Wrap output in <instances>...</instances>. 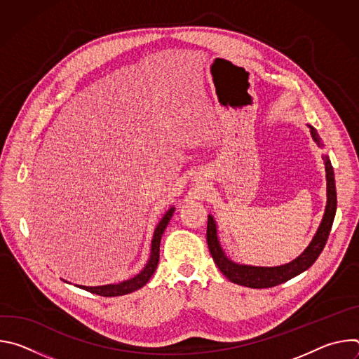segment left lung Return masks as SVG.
<instances>
[{
  "label": "left lung",
  "instance_id": "8db88e82",
  "mask_svg": "<svg viewBox=\"0 0 359 359\" xmlns=\"http://www.w3.org/2000/svg\"><path fill=\"white\" fill-rule=\"evenodd\" d=\"M311 136L314 142L323 147V142L311 125H309ZM324 165H325V177H327V206L325 212L323 216V220L310 241V244L306 245V248L298 255L297 259L292 262L283 264V266H276V267H260V266H248V264H238L233 260H230L217 236V223L212 215H209L208 220V244L212 257L215 260V264L219 267V270L234 284L250 287V288H269V287H276L278 284H283L292 277L304 273L305 270H309L316 260L318 259V255L325 247V243L328 240L335 212H337V189H335V177H334V169L331 165V161L327 155L323 156Z\"/></svg>",
  "mask_w": 359,
  "mask_h": 359
}]
</instances>
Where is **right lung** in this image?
<instances>
[{
  "instance_id": "1",
  "label": "right lung",
  "mask_w": 359,
  "mask_h": 359,
  "mask_svg": "<svg viewBox=\"0 0 359 359\" xmlns=\"http://www.w3.org/2000/svg\"><path fill=\"white\" fill-rule=\"evenodd\" d=\"M175 213V206H172L165 216L162 217V220L158 223L155 233H153V238L150 243V255L149 260L146 263V266L143 267V270H140V273H137L135 277L129 278V280H123L121 283L116 284H107V285H96V287H86V285H76L82 290H86L92 294H97V295H104V297H119V295H125V294H130L139 288H142L143 285H146V283L150 280V277L153 276V273L156 271L158 264H159V250H161V240H162V234L165 233V229L168 227L172 216ZM65 281V280H64ZM68 283V281H65ZM71 284V283H69Z\"/></svg>"
}]
</instances>
